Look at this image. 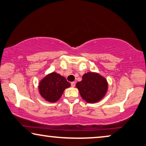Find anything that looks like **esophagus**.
Listing matches in <instances>:
<instances>
[{"mask_svg": "<svg viewBox=\"0 0 146 146\" xmlns=\"http://www.w3.org/2000/svg\"><path fill=\"white\" fill-rule=\"evenodd\" d=\"M75 82H71V86H72V87H75Z\"/></svg>", "mask_w": 146, "mask_h": 146, "instance_id": "esophagus-1", "label": "esophagus"}]
</instances>
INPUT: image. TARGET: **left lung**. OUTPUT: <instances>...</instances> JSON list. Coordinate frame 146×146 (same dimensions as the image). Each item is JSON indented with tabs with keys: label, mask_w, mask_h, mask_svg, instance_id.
Wrapping results in <instances>:
<instances>
[{
	"label": "left lung",
	"mask_w": 146,
	"mask_h": 146,
	"mask_svg": "<svg viewBox=\"0 0 146 146\" xmlns=\"http://www.w3.org/2000/svg\"><path fill=\"white\" fill-rule=\"evenodd\" d=\"M82 98L88 103H96L105 96L108 84L106 79L97 73L88 72L82 75L81 81L76 84Z\"/></svg>",
	"instance_id": "8db88e82"
}]
</instances>
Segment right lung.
<instances>
[{
    "instance_id": "obj_1",
    "label": "right lung",
    "mask_w": 146,
    "mask_h": 146,
    "mask_svg": "<svg viewBox=\"0 0 146 146\" xmlns=\"http://www.w3.org/2000/svg\"><path fill=\"white\" fill-rule=\"evenodd\" d=\"M71 86L66 79L60 74L53 72L40 80L38 84L39 93L43 98L49 102H56L59 100L65 89Z\"/></svg>"
}]
</instances>
